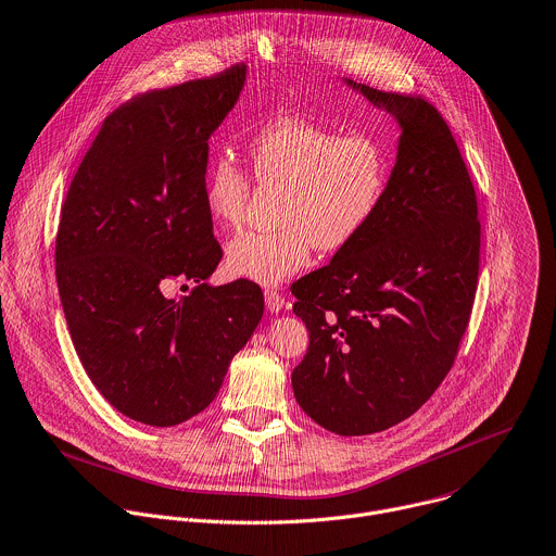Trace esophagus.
Segmentation results:
<instances>
[{"instance_id":"obj_1","label":"esophagus","mask_w":556,"mask_h":556,"mask_svg":"<svg viewBox=\"0 0 556 556\" xmlns=\"http://www.w3.org/2000/svg\"><path fill=\"white\" fill-rule=\"evenodd\" d=\"M264 301H266V307H268L270 312H279V309H283V305H286V299H283L275 288H268V290L264 292Z\"/></svg>"}]
</instances>
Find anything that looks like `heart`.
Here are the masks:
<instances>
[{
  "label": "heart",
  "mask_w": 556,
  "mask_h": 556,
  "mask_svg": "<svg viewBox=\"0 0 556 556\" xmlns=\"http://www.w3.org/2000/svg\"><path fill=\"white\" fill-rule=\"evenodd\" d=\"M249 161L262 188H281L270 231L236 238L227 266L262 286L281 283L318 251L349 247L378 214L391 178L387 141L368 130L338 132L301 115L266 122L249 141ZM253 192L251 174L229 154L207 169L203 199L225 229L242 227Z\"/></svg>",
  "instance_id": "heart-1"
}]
</instances>
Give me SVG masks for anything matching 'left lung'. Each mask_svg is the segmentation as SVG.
<instances>
[{"mask_svg": "<svg viewBox=\"0 0 556 556\" xmlns=\"http://www.w3.org/2000/svg\"><path fill=\"white\" fill-rule=\"evenodd\" d=\"M402 126L389 188L368 227L292 283L309 346L299 406L340 437L376 434L441 387L467 331L480 268L478 201L434 104L346 80Z\"/></svg>", "mask_w": 556, "mask_h": 556, "instance_id": "8db88e82", "label": "left lung"}]
</instances>
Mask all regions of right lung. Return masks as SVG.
Returning <instances> with one entry per match:
<instances>
[{
    "label": "right lung",
    "instance_id": "obj_1",
    "mask_svg": "<svg viewBox=\"0 0 556 556\" xmlns=\"http://www.w3.org/2000/svg\"><path fill=\"white\" fill-rule=\"evenodd\" d=\"M244 78L238 63L119 104L61 210L54 257L72 342L100 395L146 426L205 410L264 314L255 283H205L223 260L203 199L207 141ZM169 280L198 286L165 300Z\"/></svg>",
    "mask_w": 556,
    "mask_h": 556
}]
</instances>
